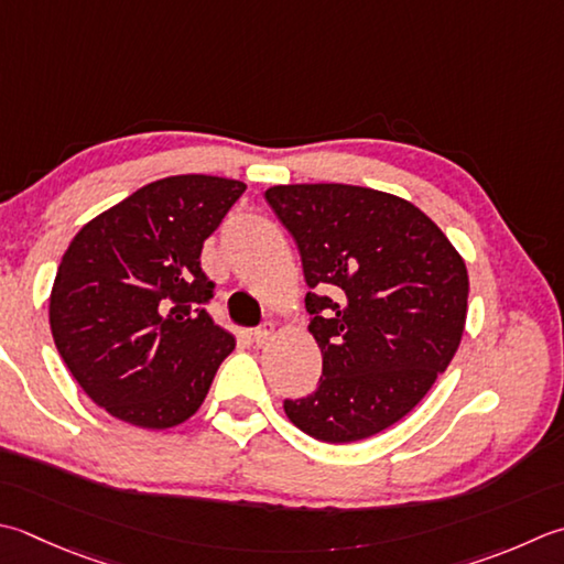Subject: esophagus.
<instances>
[{
  "label": "esophagus",
  "mask_w": 564,
  "mask_h": 564,
  "mask_svg": "<svg viewBox=\"0 0 564 564\" xmlns=\"http://www.w3.org/2000/svg\"><path fill=\"white\" fill-rule=\"evenodd\" d=\"M273 323H263L261 327H257V329H253V345H257V347H263V345H267V341L273 337Z\"/></svg>",
  "instance_id": "34e87169"
}]
</instances>
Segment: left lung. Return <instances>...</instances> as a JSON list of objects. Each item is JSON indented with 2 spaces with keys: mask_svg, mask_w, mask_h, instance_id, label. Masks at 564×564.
<instances>
[{
  "mask_svg": "<svg viewBox=\"0 0 564 564\" xmlns=\"http://www.w3.org/2000/svg\"><path fill=\"white\" fill-rule=\"evenodd\" d=\"M267 203L301 251L305 307L323 377L283 401L323 443H357L423 401L459 347L469 275L457 249L413 203L341 183L273 185Z\"/></svg>",
  "mask_w": 564,
  "mask_h": 564,
  "instance_id": "8db88e82",
  "label": "left lung"
}]
</instances>
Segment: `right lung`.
I'll list each match as a JSON object with an SVG mask.
<instances>
[{"label": "right lung", "mask_w": 564, "mask_h": 564, "mask_svg": "<svg viewBox=\"0 0 564 564\" xmlns=\"http://www.w3.org/2000/svg\"><path fill=\"white\" fill-rule=\"evenodd\" d=\"M245 183L171 175L87 223L55 273L51 333L65 367L109 415L165 430L203 405L235 335L205 305V239Z\"/></svg>", "instance_id": "1"}]
</instances>
